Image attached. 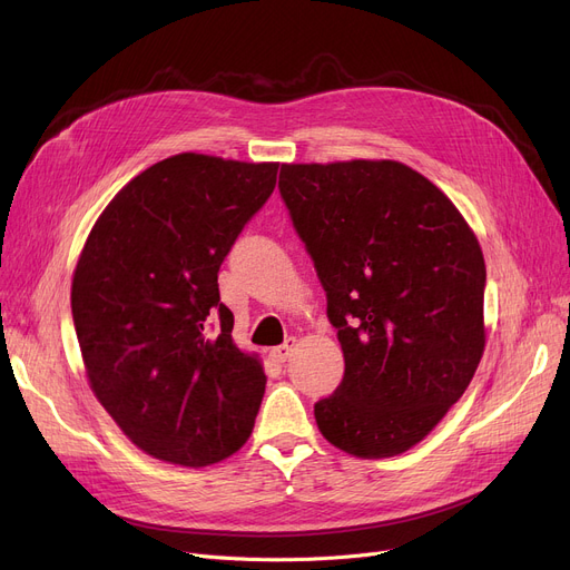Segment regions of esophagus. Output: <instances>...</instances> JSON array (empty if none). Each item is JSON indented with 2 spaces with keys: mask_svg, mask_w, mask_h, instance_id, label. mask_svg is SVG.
I'll return each instance as SVG.
<instances>
[{
  "mask_svg": "<svg viewBox=\"0 0 570 570\" xmlns=\"http://www.w3.org/2000/svg\"><path fill=\"white\" fill-rule=\"evenodd\" d=\"M293 348H295V337H288L282 346H275L273 351H269V355H273L275 363H286L291 353H293Z\"/></svg>",
  "mask_w": 570,
  "mask_h": 570,
  "instance_id": "obj_1",
  "label": "esophagus"
}]
</instances>
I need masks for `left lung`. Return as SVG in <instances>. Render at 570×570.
Here are the masks:
<instances>
[{
    "instance_id": "left-lung-1",
    "label": "left lung",
    "mask_w": 570,
    "mask_h": 570,
    "mask_svg": "<svg viewBox=\"0 0 570 570\" xmlns=\"http://www.w3.org/2000/svg\"><path fill=\"white\" fill-rule=\"evenodd\" d=\"M279 194L344 351V379L314 404L316 425L348 455H400L481 363V245L451 198L400 161L284 164Z\"/></svg>"
}]
</instances>
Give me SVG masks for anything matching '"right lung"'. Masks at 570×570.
<instances>
[{"instance_id":"1","label":"right lung","mask_w":570,"mask_h":570,"mask_svg":"<svg viewBox=\"0 0 570 570\" xmlns=\"http://www.w3.org/2000/svg\"><path fill=\"white\" fill-rule=\"evenodd\" d=\"M277 168L168 157L110 200L78 258L71 314L89 385L157 460L215 464L254 430L267 379L233 344L217 277Z\"/></svg>"}]
</instances>
